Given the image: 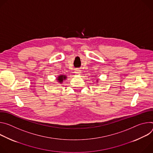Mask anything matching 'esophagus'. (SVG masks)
<instances>
[{
    "label": "esophagus",
    "mask_w": 153,
    "mask_h": 153,
    "mask_svg": "<svg viewBox=\"0 0 153 153\" xmlns=\"http://www.w3.org/2000/svg\"><path fill=\"white\" fill-rule=\"evenodd\" d=\"M74 73H75L76 75H79V74H80V73H81V71H80L79 69H75V71H74Z\"/></svg>",
    "instance_id": "34e87169"
}]
</instances>
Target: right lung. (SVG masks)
Masks as SVG:
<instances>
[{"mask_svg":"<svg viewBox=\"0 0 153 153\" xmlns=\"http://www.w3.org/2000/svg\"><path fill=\"white\" fill-rule=\"evenodd\" d=\"M66 78L65 75H60L58 76V80L59 81V82H62L63 81L64 79H65Z\"/></svg>","mask_w":153,"mask_h":153,"instance_id":"right-lung-1","label":"right lung"}]
</instances>
